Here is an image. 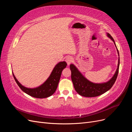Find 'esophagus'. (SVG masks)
Returning a JSON list of instances; mask_svg holds the SVG:
<instances>
[{"label":"esophagus","instance_id":"1","mask_svg":"<svg viewBox=\"0 0 132 132\" xmlns=\"http://www.w3.org/2000/svg\"><path fill=\"white\" fill-rule=\"evenodd\" d=\"M65 61L67 63V64L68 65H69L70 64H71V63L73 62V58L71 57H68L66 59H65Z\"/></svg>","mask_w":132,"mask_h":132}]
</instances>
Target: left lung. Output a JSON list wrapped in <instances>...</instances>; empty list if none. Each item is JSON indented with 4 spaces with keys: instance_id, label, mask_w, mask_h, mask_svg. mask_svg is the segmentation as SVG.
Here are the masks:
<instances>
[{
    "instance_id": "left-lung-1",
    "label": "left lung",
    "mask_w": 132,
    "mask_h": 132,
    "mask_svg": "<svg viewBox=\"0 0 132 132\" xmlns=\"http://www.w3.org/2000/svg\"><path fill=\"white\" fill-rule=\"evenodd\" d=\"M107 37L113 41L116 46V43L113 38L110 34L107 33ZM116 47L119 56V52ZM119 66V56L118 58V66L116 71L110 80L103 83H94L88 80L84 75L80 72L78 68L74 64L70 65V68L71 72V80L73 81L74 89L77 93L81 96L87 97L98 96L106 92L109 91L114 84L118 74Z\"/></svg>"
}]
</instances>
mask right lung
I'll list each match as a JSON object with an SVG mask.
<instances>
[{
    "label": "right lung",
    "mask_w": 132,
    "mask_h": 132,
    "mask_svg": "<svg viewBox=\"0 0 132 132\" xmlns=\"http://www.w3.org/2000/svg\"><path fill=\"white\" fill-rule=\"evenodd\" d=\"M65 62H61L54 67L52 71L46 81L41 85L36 88H27L22 85L13 73V77L17 84L24 93L32 97L38 98H43L50 97L52 95L56 90L60 78L61 77L62 70L67 67Z\"/></svg>",
    "instance_id": "add662e5"
}]
</instances>
